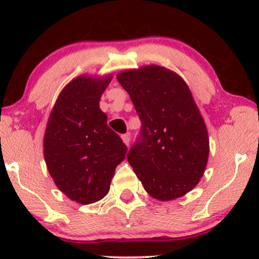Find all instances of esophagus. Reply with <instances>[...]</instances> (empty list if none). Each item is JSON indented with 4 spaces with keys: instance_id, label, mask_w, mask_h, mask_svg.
I'll return each mask as SVG.
<instances>
[{
    "instance_id": "esophagus-1",
    "label": "esophagus",
    "mask_w": 259,
    "mask_h": 259,
    "mask_svg": "<svg viewBox=\"0 0 259 259\" xmlns=\"http://www.w3.org/2000/svg\"><path fill=\"white\" fill-rule=\"evenodd\" d=\"M121 140H123V142L126 145V146H129V144H130V135H129V134H124V135H121Z\"/></svg>"
}]
</instances>
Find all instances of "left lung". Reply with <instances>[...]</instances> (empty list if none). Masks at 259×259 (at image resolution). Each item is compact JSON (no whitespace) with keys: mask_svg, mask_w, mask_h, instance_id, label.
I'll return each mask as SVG.
<instances>
[{"mask_svg":"<svg viewBox=\"0 0 259 259\" xmlns=\"http://www.w3.org/2000/svg\"><path fill=\"white\" fill-rule=\"evenodd\" d=\"M117 79L141 120L126 158L147 194L170 201L191 191L206 169L209 139L189 86L159 65L125 70Z\"/></svg>","mask_w":259,"mask_h":259,"instance_id":"1","label":"left lung"}]
</instances>
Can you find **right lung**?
I'll use <instances>...</instances> for the list:
<instances>
[{"label":"right lung","instance_id":"1","mask_svg":"<svg viewBox=\"0 0 259 259\" xmlns=\"http://www.w3.org/2000/svg\"><path fill=\"white\" fill-rule=\"evenodd\" d=\"M112 76L82 75L59 94L44 138V156L53 181L70 200L94 203L108 194L117 165L127 147L107 125L100 109Z\"/></svg>","mask_w":259,"mask_h":259}]
</instances>
